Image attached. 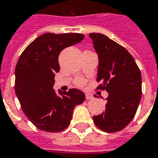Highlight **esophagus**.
Masks as SVG:
<instances>
[{
    "instance_id": "esophagus-1",
    "label": "esophagus",
    "mask_w": 158,
    "mask_h": 158,
    "mask_svg": "<svg viewBox=\"0 0 158 158\" xmlns=\"http://www.w3.org/2000/svg\"><path fill=\"white\" fill-rule=\"evenodd\" d=\"M93 98H94V97H93V96L91 94H89V93H86V94H85V99H86V100H92Z\"/></svg>"
}]
</instances>
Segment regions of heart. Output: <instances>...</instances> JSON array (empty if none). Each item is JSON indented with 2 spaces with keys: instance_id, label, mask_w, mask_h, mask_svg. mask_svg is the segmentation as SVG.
<instances>
[{
  "instance_id": "obj_1",
  "label": "heart",
  "mask_w": 158,
  "mask_h": 158,
  "mask_svg": "<svg viewBox=\"0 0 158 158\" xmlns=\"http://www.w3.org/2000/svg\"><path fill=\"white\" fill-rule=\"evenodd\" d=\"M76 83H77V85H82L83 84H84V80H83V79H78V80H77Z\"/></svg>"
}]
</instances>
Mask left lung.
<instances>
[{"instance_id":"obj_1","label":"left lung","mask_w":158,"mask_h":158,"mask_svg":"<svg viewBox=\"0 0 158 158\" xmlns=\"http://www.w3.org/2000/svg\"><path fill=\"white\" fill-rule=\"evenodd\" d=\"M94 48L99 57L97 89L109 93L106 111L93 116L99 129L114 133L124 129L137 112L142 96L141 72L126 48L107 36L91 33ZM95 97L97 96L95 95Z\"/></svg>"}]
</instances>
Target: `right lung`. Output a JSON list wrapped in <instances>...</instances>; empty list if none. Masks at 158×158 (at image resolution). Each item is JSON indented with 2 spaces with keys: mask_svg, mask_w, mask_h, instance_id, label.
I'll list each match as a JSON object with an SVG mask.
<instances>
[{
  "mask_svg": "<svg viewBox=\"0 0 158 158\" xmlns=\"http://www.w3.org/2000/svg\"><path fill=\"white\" fill-rule=\"evenodd\" d=\"M77 33L40 35L24 50L17 62L15 90L22 110L42 131L57 133L69 125L76 106L83 103L85 94L73 88L68 91L53 90L55 73L60 66L62 50L81 42Z\"/></svg>",
  "mask_w": 158,
  "mask_h": 158,
  "instance_id": "right-lung-1",
  "label": "right lung"
}]
</instances>
